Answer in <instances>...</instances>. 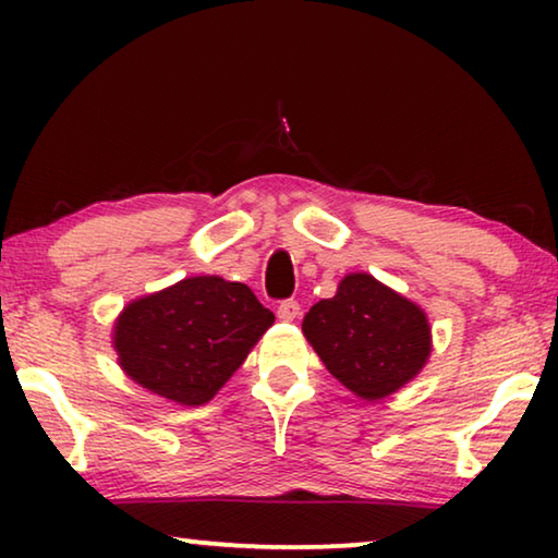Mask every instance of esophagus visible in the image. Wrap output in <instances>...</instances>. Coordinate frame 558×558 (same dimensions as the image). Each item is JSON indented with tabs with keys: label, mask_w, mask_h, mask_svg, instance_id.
<instances>
[{
	"label": "esophagus",
	"mask_w": 558,
	"mask_h": 558,
	"mask_svg": "<svg viewBox=\"0 0 558 558\" xmlns=\"http://www.w3.org/2000/svg\"><path fill=\"white\" fill-rule=\"evenodd\" d=\"M277 315H279L281 323H292V319L300 317V302H294V300L279 302V307H277Z\"/></svg>",
	"instance_id": "1"
}]
</instances>
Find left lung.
<instances>
[{
    "instance_id": "8db88e82",
    "label": "left lung",
    "mask_w": 558,
    "mask_h": 558,
    "mask_svg": "<svg viewBox=\"0 0 558 558\" xmlns=\"http://www.w3.org/2000/svg\"><path fill=\"white\" fill-rule=\"evenodd\" d=\"M325 368L357 399L376 403L414 380L432 355V325L416 302L365 271L340 279L302 319Z\"/></svg>"
}]
</instances>
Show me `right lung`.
I'll use <instances>...</instances> for the list:
<instances>
[{"mask_svg":"<svg viewBox=\"0 0 558 558\" xmlns=\"http://www.w3.org/2000/svg\"><path fill=\"white\" fill-rule=\"evenodd\" d=\"M271 325V312L241 281L190 277L129 302L111 342L134 384L180 407H203Z\"/></svg>","mask_w":558,"mask_h":558,"instance_id":"1","label":"right lung"}]
</instances>
